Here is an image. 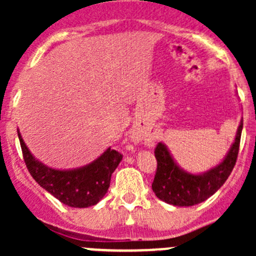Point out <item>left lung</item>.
<instances>
[{
	"label": "left lung",
	"mask_w": 256,
	"mask_h": 256,
	"mask_svg": "<svg viewBox=\"0 0 256 256\" xmlns=\"http://www.w3.org/2000/svg\"><path fill=\"white\" fill-rule=\"evenodd\" d=\"M242 121L236 131V141L232 144L226 158L202 174H193L177 166L171 154L164 144H157L154 157L157 170L152 182V190L157 198L177 207H190L204 202L213 196L228 180L238 158Z\"/></svg>",
	"instance_id": "left-lung-1"
}]
</instances>
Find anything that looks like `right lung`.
<instances>
[{
	"label": "right lung",
	"instance_id": "add662e5",
	"mask_svg": "<svg viewBox=\"0 0 256 256\" xmlns=\"http://www.w3.org/2000/svg\"><path fill=\"white\" fill-rule=\"evenodd\" d=\"M23 160L36 182L52 196L73 208L95 206L108 192L112 172L122 160V154L108 148L92 164L76 170H53L36 160L17 130Z\"/></svg>",
	"mask_w": 256,
	"mask_h": 256
}]
</instances>
